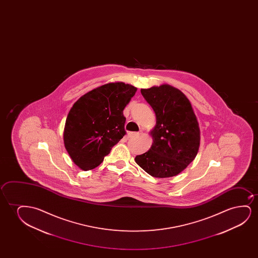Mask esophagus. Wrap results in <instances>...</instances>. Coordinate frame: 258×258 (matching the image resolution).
<instances>
[{"label": "esophagus", "mask_w": 258, "mask_h": 258, "mask_svg": "<svg viewBox=\"0 0 258 258\" xmlns=\"http://www.w3.org/2000/svg\"><path fill=\"white\" fill-rule=\"evenodd\" d=\"M138 135H139V133H138V132H128V133H127V138H136V137H138Z\"/></svg>", "instance_id": "34e87169"}]
</instances>
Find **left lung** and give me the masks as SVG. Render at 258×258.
<instances>
[{"mask_svg":"<svg viewBox=\"0 0 258 258\" xmlns=\"http://www.w3.org/2000/svg\"><path fill=\"white\" fill-rule=\"evenodd\" d=\"M156 114L153 139L148 152L135 158L138 166L156 178L175 176L198 154L200 128L190 101L169 85L141 89Z\"/></svg>","mask_w":258,"mask_h":258,"instance_id":"8db88e82","label":"left lung"}]
</instances>
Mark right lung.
Masks as SVG:
<instances>
[{"instance_id":"1","label":"right lung","mask_w":258,"mask_h":258,"mask_svg":"<svg viewBox=\"0 0 258 258\" xmlns=\"http://www.w3.org/2000/svg\"><path fill=\"white\" fill-rule=\"evenodd\" d=\"M137 90L122 82L109 83L85 93L71 107L63 141L78 167L84 171L95 168L123 138V110Z\"/></svg>"}]
</instances>
